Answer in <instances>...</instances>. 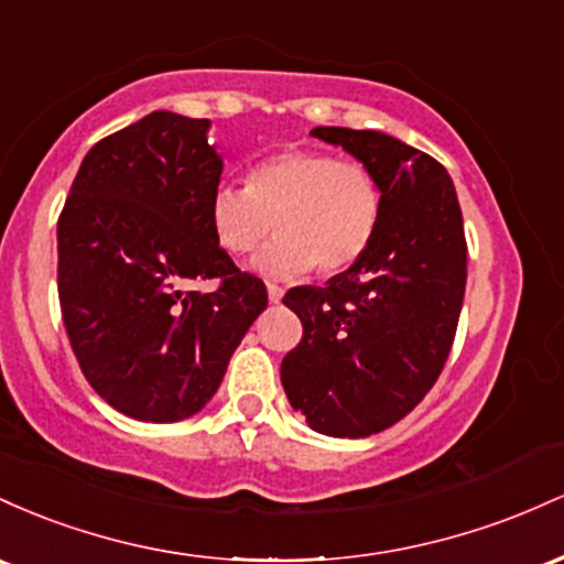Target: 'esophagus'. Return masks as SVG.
<instances>
[{"label": "esophagus", "instance_id": "1", "mask_svg": "<svg viewBox=\"0 0 564 564\" xmlns=\"http://www.w3.org/2000/svg\"><path fill=\"white\" fill-rule=\"evenodd\" d=\"M265 290H269V301L271 303H280L282 301V295H284V290L280 288V284H265Z\"/></svg>", "mask_w": 564, "mask_h": 564}]
</instances>
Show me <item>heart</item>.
Segmentation results:
<instances>
[{"mask_svg": "<svg viewBox=\"0 0 564 564\" xmlns=\"http://www.w3.org/2000/svg\"><path fill=\"white\" fill-rule=\"evenodd\" d=\"M383 218V188L370 164L316 149L265 156L248 186L220 183L210 197V224L229 256H248L271 231L280 237L258 258L271 276L338 274L370 250Z\"/></svg>", "mask_w": 564, "mask_h": 564, "instance_id": "b5f03b06", "label": "heart"}]
</instances>
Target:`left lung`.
<instances>
[{
    "label": "left lung",
    "mask_w": 564,
    "mask_h": 564,
    "mask_svg": "<svg viewBox=\"0 0 564 564\" xmlns=\"http://www.w3.org/2000/svg\"><path fill=\"white\" fill-rule=\"evenodd\" d=\"M370 164L383 218L370 250L325 288L282 303L303 338L282 359L290 404L319 434L370 436L419 404L451 354L466 290V237L455 186L434 156L376 130L314 128Z\"/></svg>",
    "instance_id": "left-lung-1"
}]
</instances>
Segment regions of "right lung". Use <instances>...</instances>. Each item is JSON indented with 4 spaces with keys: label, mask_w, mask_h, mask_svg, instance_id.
<instances>
[{
    "label": "right lung",
    "mask_w": 564,
    "mask_h": 564,
    "mask_svg": "<svg viewBox=\"0 0 564 564\" xmlns=\"http://www.w3.org/2000/svg\"><path fill=\"white\" fill-rule=\"evenodd\" d=\"M207 119L154 111L87 151L58 218V299L74 357L119 413L170 423L218 391L265 284L218 245L224 162ZM215 279L199 294L188 281Z\"/></svg>",
    "instance_id": "obj_1"
}]
</instances>
